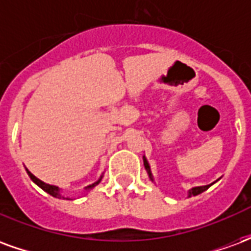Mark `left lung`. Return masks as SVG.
Wrapping results in <instances>:
<instances>
[{
  "instance_id": "obj_1",
  "label": "left lung",
  "mask_w": 251,
  "mask_h": 251,
  "mask_svg": "<svg viewBox=\"0 0 251 251\" xmlns=\"http://www.w3.org/2000/svg\"><path fill=\"white\" fill-rule=\"evenodd\" d=\"M144 165H145V169H147L148 175H149V177L151 180L153 181V176H152V172H151V167H149V164H148L147 158L144 156ZM212 184H208V185H201V187H194V188H191L188 191V196H196V195L201 194V192H204L205 189H208Z\"/></svg>"
}]
</instances>
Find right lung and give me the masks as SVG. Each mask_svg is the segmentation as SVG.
<instances>
[{"mask_svg": "<svg viewBox=\"0 0 251 251\" xmlns=\"http://www.w3.org/2000/svg\"><path fill=\"white\" fill-rule=\"evenodd\" d=\"M26 174L29 175L30 180H32V181H33V183H35V184L39 185V187H40L41 189H44V191H46L47 194L52 195V196H53V198H59V199H70V198H64V196H63V195H62V189L59 188V187H56V185L47 184V183H44V181H41L40 179H37V177H36L35 175H32V174H30V172H29V171H28V169H26ZM100 180H102V176H100V179H99L98 181H95V183H94V184L87 185V187H86V191H88V189L94 188V187H95V185L99 184V183H100Z\"/></svg>", "mask_w": 251, "mask_h": 251, "instance_id": "1", "label": "right lung"}]
</instances>
